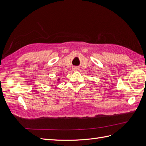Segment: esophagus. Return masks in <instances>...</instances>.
I'll return each mask as SVG.
<instances>
[{
    "mask_svg": "<svg viewBox=\"0 0 146 146\" xmlns=\"http://www.w3.org/2000/svg\"><path fill=\"white\" fill-rule=\"evenodd\" d=\"M72 69H73V70H74V71H77V70H78V68H77V67H74L72 68Z\"/></svg>",
    "mask_w": 146,
    "mask_h": 146,
    "instance_id": "34e87169",
    "label": "esophagus"
}]
</instances>
